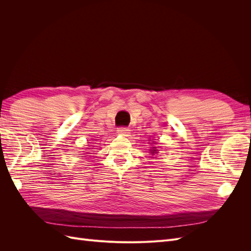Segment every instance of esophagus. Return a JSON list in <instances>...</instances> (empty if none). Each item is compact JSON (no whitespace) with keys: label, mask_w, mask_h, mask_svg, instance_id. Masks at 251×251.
Returning a JSON list of instances; mask_svg holds the SVG:
<instances>
[{"label":"esophagus","mask_w":251,"mask_h":251,"mask_svg":"<svg viewBox=\"0 0 251 251\" xmlns=\"http://www.w3.org/2000/svg\"><path fill=\"white\" fill-rule=\"evenodd\" d=\"M117 132H118V134L123 135V136H128V134H130V130L126 127H119Z\"/></svg>","instance_id":"34e87169"}]
</instances>
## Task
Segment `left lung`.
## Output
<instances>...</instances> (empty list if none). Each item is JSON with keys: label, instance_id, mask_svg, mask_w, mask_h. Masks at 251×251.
<instances>
[{"label": "left lung", "instance_id": "obj_1", "mask_svg": "<svg viewBox=\"0 0 251 251\" xmlns=\"http://www.w3.org/2000/svg\"><path fill=\"white\" fill-rule=\"evenodd\" d=\"M153 149H154V148H153ZM155 149H156V148H155ZM155 149H154V150H151V154H155V153H156V151H156Z\"/></svg>", "mask_w": 251, "mask_h": 251}]
</instances>
